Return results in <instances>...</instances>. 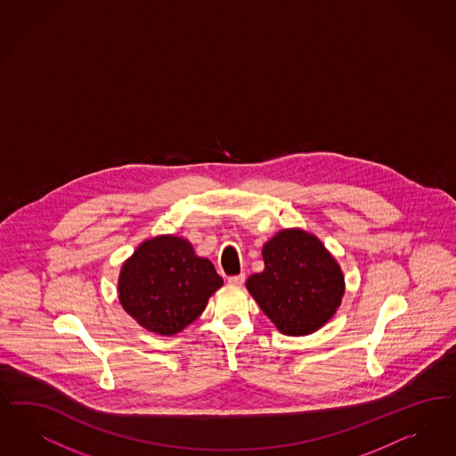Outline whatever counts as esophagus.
I'll use <instances>...</instances> for the list:
<instances>
[{"mask_svg":"<svg viewBox=\"0 0 456 456\" xmlns=\"http://www.w3.org/2000/svg\"><path fill=\"white\" fill-rule=\"evenodd\" d=\"M228 283L233 287H241L245 283V275H233L228 279Z\"/></svg>","mask_w":456,"mask_h":456,"instance_id":"obj_1","label":"esophagus"}]
</instances>
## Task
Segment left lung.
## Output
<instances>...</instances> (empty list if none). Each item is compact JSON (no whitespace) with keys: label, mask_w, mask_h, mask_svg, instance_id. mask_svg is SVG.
<instances>
[{"label":"left lung","mask_w":456,"mask_h":456,"mask_svg":"<svg viewBox=\"0 0 456 456\" xmlns=\"http://www.w3.org/2000/svg\"><path fill=\"white\" fill-rule=\"evenodd\" d=\"M265 268L247 289L285 336H309L329 322L342 302V268L322 241L302 228H285L262 248Z\"/></svg>","instance_id":"8db88e82"}]
</instances>
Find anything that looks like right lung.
Masks as SVG:
<instances>
[{
    "label": "right lung",
    "mask_w": 456,
    "mask_h": 456,
    "mask_svg": "<svg viewBox=\"0 0 456 456\" xmlns=\"http://www.w3.org/2000/svg\"><path fill=\"white\" fill-rule=\"evenodd\" d=\"M221 285L213 264L198 256L186 238L158 235L122 264L118 302L149 332L175 336L203 314Z\"/></svg>",
    "instance_id": "obj_1"
}]
</instances>
